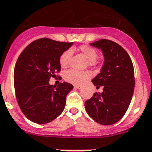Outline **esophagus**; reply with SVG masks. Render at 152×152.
I'll return each mask as SVG.
<instances>
[{"label":"esophagus","mask_w":152,"mask_h":152,"mask_svg":"<svg viewBox=\"0 0 152 152\" xmlns=\"http://www.w3.org/2000/svg\"><path fill=\"white\" fill-rule=\"evenodd\" d=\"M75 88H77V89H81V88H82V86L76 85V86H75Z\"/></svg>","instance_id":"1"}]
</instances>
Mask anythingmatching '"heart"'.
Returning <instances> with one entry per match:
<instances>
[{
  "instance_id": "heart-1",
  "label": "heart",
  "mask_w": 152,
  "mask_h": 152,
  "mask_svg": "<svg viewBox=\"0 0 152 152\" xmlns=\"http://www.w3.org/2000/svg\"><path fill=\"white\" fill-rule=\"evenodd\" d=\"M79 51L80 52H82L83 55L86 57L87 61H88V64H94V61H95V60L97 58V52L94 48L91 47L89 46H87V45H83V46H80L79 47ZM72 55V50L71 49H68V50L63 52L62 55H61L59 62L60 65L63 68H65V67L68 66L70 59H71ZM89 77V73L87 72L77 71V70L73 69L67 70L66 72H65L64 75L65 80L73 84L82 83L84 80L88 79Z\"/></svg>"
}]
</instances>
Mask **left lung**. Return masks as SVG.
I'll return each mask as SVG.
<instances>
[{"label": "left lung", "instance_id": "obj_1", "mask_svg": "<svg viewBox=\"0 0 152 152\" xmlns=\"http://www.w3.org/2000/svg\"><path fill=\"white\" fill-rule=\"evenodd\" d=\"M100 49L104 64L100 72L91 82L96 88L103 86V92L94 93L86 100L87 114L101 125H112L126 112L134 88V72L126 51L115 42L101 39L90 43Z\"/></svg>", "mask_w": 152, "mask_h": 152}]
</instances>
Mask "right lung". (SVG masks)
<instances>
[{
  "label": "right lung",
  "mask_w": 152,
  "mask_h": 152,
  "mask_svg": "<svg viewBox=\"0 0 152 152\" xmlns=\"http://www.w3.org/2000/svg\"><path fill=\"white\" fill-rule=\"evenodd\" d=\"M72 44L40 38L28 44L18 58L14 70L16 97L23 115L31 122L47 124L64 111L73 86L64 82L56 86L49 82L61 71L60 57Z\"/></svg>",
  "instance_id": "add662e5"
}]
</instances>
